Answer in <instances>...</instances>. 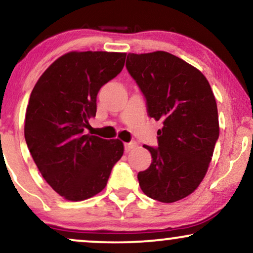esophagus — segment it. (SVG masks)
Segmentation results:
<instances>
[{"instance_id": "obj_1", "label": "esophagus", "mask_w": 253, "mask_h": 253, "mask_svg": "<svg viewBox=\"0 0 253 253\" xmlns=\"http://www.w3.org/2000/svg\"><path fill=\"white\" fill-rule=\"evenodd\" d=\"M136 146V142L135 141H129V142H126V144H125V151L126 152H129V151H132L133 148H134Z\"/></svg>"}]
</instances>
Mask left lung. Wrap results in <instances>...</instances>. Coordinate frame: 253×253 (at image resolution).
I'll list each match as a JSON object with an SVG mask.
<instances>
[{"label":"left lung","mask_w":253,"mask_h":253,"mask_svg":"<svg viewBox=\"0 0 253 253\" xmlns=\"http://www.w3.org/2000/svg\"><path fill=\"white\" fill-rule=\"evenodd\" d=\"M126 68L148 117L163 123L158 147L144 145L152 163L138 173L139 185L152 199L178 202L199 186L213 156L219 138L213 92L197 68L166 51L128 54Z\"/></svg>","instance_id":"obj_1"}]
</instances>
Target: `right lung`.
Instances as JSON below:
<instances>
[{"label":"right lung","mask_w":253,"mask_h":253,"mask_svg":"<svg viewBox=\"0 0 253 253\" xmlns=\"http://www.w3.org/2000/svg\"><path fill=\"white\" fill-rule=\"evenodd\" d=\"M126 54L72 51L48 67L30 94L24 138L44 180L72 202L95 196L124 154L120 140L84 134L100 88L123 71Z\"/></svg>","instance_id":"1"}]
</instances>
